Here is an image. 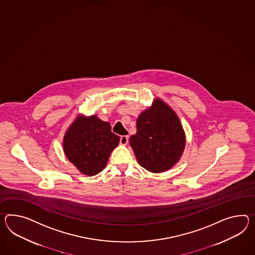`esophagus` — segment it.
Masks as SVG:
<instances>
[{"mask_svg": "<svg viewBox=\"0 0 255 255\" xmlns=\"http://www.w3.org/2000/svg\"><path fill=\"white\" fill-rule=\"evenodd\" d=\"M129 142V136L128 135H123V136H121V139H120V143L122 144V145H126L127 143Z\"/></svg>", "mask_w": 255, "mask_h": 255, "instance_id": "obj_1", "label": "esophagus"}]
</instances>
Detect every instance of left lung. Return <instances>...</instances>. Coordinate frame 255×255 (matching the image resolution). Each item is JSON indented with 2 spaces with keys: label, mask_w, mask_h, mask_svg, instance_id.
<instances>
[{
  "label": "left lung",
  "mask_w": 255,
  "mask_h": 255,
  "mask_svg": "<svg viewBox=\"0 0 255 255\" xmlns=\"http://www.w3.org/2000/svg\"><path fill=\"white\" fill-rule=\"evenodd\" d=\"M136 128L130 144L140 166L160 173L179 162L186 144L185 131L176 112L165 101L156 98L141 112Z\"/></svg>",
  "instance_id": "left-lung-1"
}]
</instances>
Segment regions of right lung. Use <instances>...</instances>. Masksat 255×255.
<instances>
[{"mask_svg": "<svg viewBox=\"0 0 255 255\" xmlns=\"http://www.w3.org/2000/svg\"><path fill=\"white\" fill-rule=\"evenodd\" d=\"M119 142L120 136L112 132L108 122L97 115L79 114L65 131L62 147L69 161L81 173L95 176L106 168Z\"/></svg>", "mask_w": 255, "mask_h": 255, "instance_id": "1", "label": "right lung"}]
</instances>
